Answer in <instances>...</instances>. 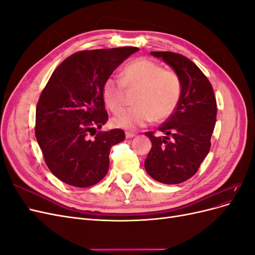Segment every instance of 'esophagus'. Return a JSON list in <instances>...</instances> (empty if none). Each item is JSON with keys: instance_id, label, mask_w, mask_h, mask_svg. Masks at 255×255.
Masks as SVG:
<instances>
[{"instance_id": "34e87169", "label": "esophagus", "mask_w": 255, "mask_h": 255, "mask_svg": "<svg viewBox=\"0 0 255 255\" xmlns=\"http://www.w3.org/2000/svg\"><path fill=\"white\" fill-rule=\"evenodd\" d=\"M135 136H136V134L133 133V132H127V133H126V137H127V138H133V137H135Z\"/></svg>"}]
</instances>
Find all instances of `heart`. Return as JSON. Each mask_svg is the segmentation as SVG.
<instances>
[{"label": "heart", "instance_id": "b5f03b06", "mask_svg": "<svg viewBox=\"0 0 255 255\" xmlns=\"http://www.w3.org/2000/svg\"><path fill=\"white\" fill-rule=\"evenodd\" d=\"M139 89L135 99L137 106L116 115L115 127L133 129L149 125L154 119L165 120L175 111L182 96L183 84L175 71L149 58H138L128 63L121 72V79L111 76L104 82L103 98L106 106L120 113L126 102V88Z\"/></svg>", "mask_w": 255, "mask_h": 255}]
</instances>
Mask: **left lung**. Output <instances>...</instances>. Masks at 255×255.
<instances>
[{"label": "left lung", "instance_id": "left-lung-1", "mask_svg": "<svg viewBox=\"0 0 255 255\" xmlns=\"http://www.w3.org/2000/svg\"><path fill=\"white\" fill-rule=\"evenodd\" d=\"M151 54L173 68L183 90L175 111L158 128L165 136L144 133L152 142L144 168L157 182L180 184L196 174L210 152L217 104L212 84L190 59L173 52Z\"/></svg>", "mask_w": 255, "mask_h": 255}]
</instances>
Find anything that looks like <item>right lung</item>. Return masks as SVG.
<instances>
[{
  "instance_id": "obj_1",
  "label": "right lung",
  "mask_w": 255,
  "mask_h": 255,
  "mask_svg": "<svg viewBox=\"0 0 255 255\" xmlns=\"http://www.w3.org/2000/svg\"><path fill=\"white\" fill-rule=\"evenodd\" d=\"M138 48L80 51L67 57L43 88L36 107L35 135L45 164L75 187L99 183L109 171L113 145L126 139L120 128L99 130L109 120L103 85ZM89 135H95L92 140Z\"/></svg>"
}]
</instances>
